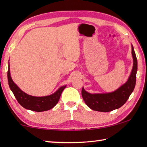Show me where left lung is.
Segmentation results:
<instances>
[{
    "label": "left lung",
    "instance_id": "left-lung-1",
    "mask_svg": "<svg viewBox=\"0 0 147 147\" xmlns=\"http://www.w3.org/2000/svg\"><path fill=\"white\" fill-rule=\"evenodd\" d=\"M131 55L133 58V67L126 82L115 91L107 93H89L84 88L82 89V96L89 108L94 111L108 112L123 106L132 93L136 82V73L138 71V60L131 45Z\"/></svg>",
    "mask_w": 147,
    "mask_h": 147
}]
</instances>
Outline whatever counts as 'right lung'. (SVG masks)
Listing matches in <instances>:
<instances>
[{"label": "right lung", "instance_id": "1", "mask_svg": "<svg viewBox=\"0 0 147 147\" xmlns=\"http://www.w3.org/2000/svg\"><path fill=\"white\" fill-rule=\"evenodd\" d=\"M9 69L10 68H9V64L8 63V80L9 88L13 92L15 97L16 98L18 102L23 108L30 109V110L41 112V111H47L53 108L58 104L61 93L66 88V86H61L55 93L45 96H34L30 95L23 92L14 83L11 77Z\"/></svg>", "mask_w": 147, "mask_h": 147}]
</instances>
